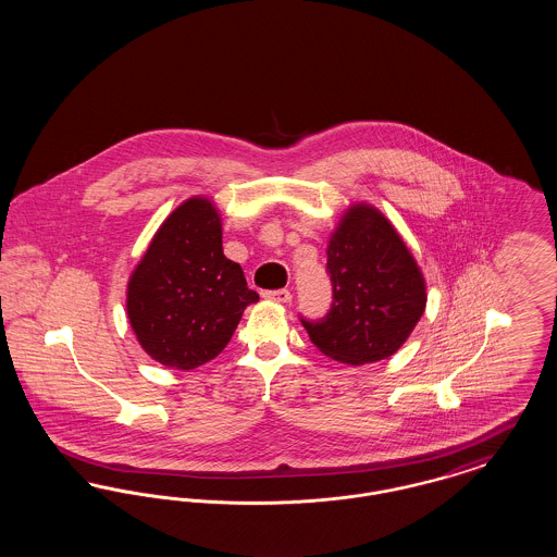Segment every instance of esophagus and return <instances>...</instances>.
I'll list each match as a JSON object with an SVG mask.
<instances>
[{
	"mask_svg": "<svg viewBox=\"0 0 557 557\" xmlns=\"http://www.w3.org/2000/svg\"><path fill=\"white\" fill-rule=\"evenodd\" d=\"M263 298H267V300H273V302H284V305H288V302H292V292L286 290H267L263 292Z\"/></svg>",
	"mask_w": 557,
	"mask_h": 557,
	"instance_id": "1",
	"label": "esophagus"
}]
</instances>
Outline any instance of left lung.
I'll list each match as a JSON object with an SVG mask.
<instances>
[{
    "label": "left lung",
    "instance_id": "left-lung-1",
    "mask_svg": "<svg viewBox=\"0 0 557 557\" xmlns=\"http://www.w3.org/2000/svg\"><path fill=\"white\" fill-rule=\"evenodd\" d=\"M330 311L300 315L311 343L341 363L363 366L397 352L424 315L422 271L391 221L359 205L346 212L327 246Z\"/></svg>",
    "mask_w": 557,
    "mask_h": 557
}]
</instances>
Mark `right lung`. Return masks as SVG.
Instances as JSON below:
<instances>
[{"instance_id": "obj_1", "label": "right lung", "mask_w": 557, "mask_h": 557, "mask_svg": "<svg viewBox=\"0 0 557 557\" xmlns=\"http://www.w3.org/2000/svg\"><path fill=\"white\" fill-rule=\"evenodd\" d=\"M259 294L223 255L221 219L191 198L169 214L133 271L127 313L141 348L166 368L194 370L232 341Z\"/></svg>"}]
</instances>
